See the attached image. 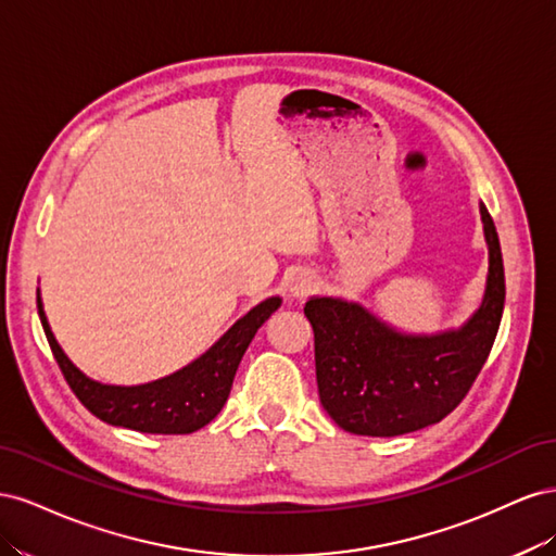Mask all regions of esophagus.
Masks as SVG:
<instances>
[{
  "label": "esophagus",
  "mask_w": 556,
  "mask_h": 556,
  "mask_svg": "<svg viewBox=\"0 0 556 556\" xmlns=\"http://www.w3.org/2000/svg\"><path fill=\"white\" fill-rule=\"evenodd\" d=\"M313 288H315V280H313V276L306 274V271H299V274H294V276L290 278V296H294V299L306 296Z\"/></svg>",
  "instance_id": "obj_1"
}]
</instances>
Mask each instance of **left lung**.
I'll return each instance as SVG.
<instances>
[{
	"label": "left lung",
	"mask_w": 556,
	"mask_h": 556,
	"mask_svg": "<svg viewBox=\"0 0 556 556\" xmlns=\"http://www.w3.org/2000/svg\"><path fill=\"white\" fill-rule=\"evenodd\" d=\"M490 268L478 311L457 329L406 333L357 301L311 296L319 401L341 429L357 435H401L441 422L478 378L506 301L501 243L480 204Z\"/></svg>",
	"instance_id": "obj_1"
}]
</instances>
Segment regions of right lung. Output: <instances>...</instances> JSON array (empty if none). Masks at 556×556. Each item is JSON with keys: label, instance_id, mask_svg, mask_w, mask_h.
Here are the masks:
<instances>
[{"label": "right lung", "instance_id": "add662e5", "mask_svg": "<svg viewBox=\"0 0 556 556\" xmlns=\"http://www.w3.org/2000/svg\"><path fill=\"white\" fill-rule=\"evenodd\" d=\"M280 304V296L264 299L237 319L204 355L172 376L143 384H104L88 378L64 355L50 331L37 290V308L46 339L78 401L102 422L141 433H192L206 427L223 410L250 341Z\"/></svg>", "mask_w": 556, "mask_h": 556}]
</instances>
